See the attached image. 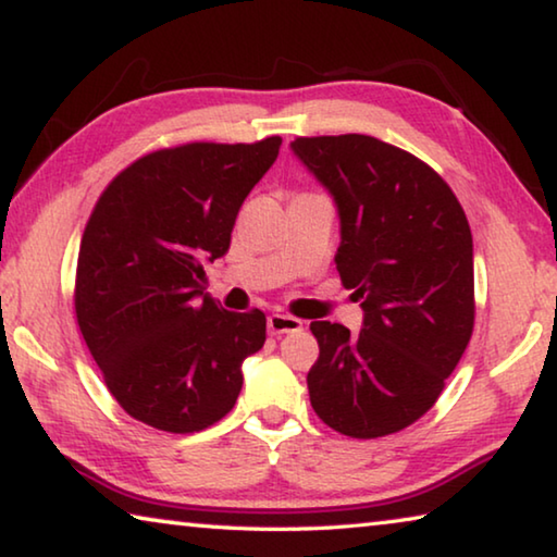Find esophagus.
I'll use <instances>...</instances> for the list:
<instances>
[{
	"mask_svg": "<svg viewBox=\"0 0 557 557\" xmlns=\"http://www.w3.org/2000/svg\"><path fill=\"white\" fill-rule=\"evenodd\" d=\"M299 329H301V322H299L297 317H292V314L277 312V314H270V317H268V332H270L272 336L295 334V332H299Z\"/></svg>",
	"mask_w": 557,
	"mask_h": 557,
	"instance_id": "esophagus-1",
	"label": "esophagus"
}]
</instances>
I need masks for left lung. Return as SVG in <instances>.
Returning a JSON list of instances; mask_svg holds the SVG:
<instances>
[{
  "mask_svg": "<svg viewBox=\"0 0 557 557\" xmlns=\"http://www.w3.org/2000/svg\"><path fill=\"white\" fill-rule=\"evenodd\" d=\"M295 154L334 196L336 270L363 329L312 322L309 400L329 428L373 440L437 403L474 332V256L465 209L435 169L369 135L297 137Z\"/></svg>",
  "mask_w": 557,
  "mask_h": 557,
  "instance_id": "8db88e82",
  "label": "left lung"
}]
</instances>
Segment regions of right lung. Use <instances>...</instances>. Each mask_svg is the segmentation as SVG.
Listing matches in <instances>:
<instances>
[{"instance_id":"1","label":"right lung","mask_w":557,"mask_h":557,"mask_svg":"<svg viewBox=\"0 0 557 557\" xmlns=\"http://www.w3.org/2000/svg\"><path fill=\"white\" fill-rule=\"evenodd\" d=\"M282 137L186 143L112 178L86 223L75 319L112 398L149 428L188 435L233 410L240 363L265 344V314L225 312L206 265L231 245L245 196Z\"/></svg>"}]
</instances>
